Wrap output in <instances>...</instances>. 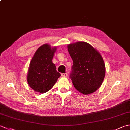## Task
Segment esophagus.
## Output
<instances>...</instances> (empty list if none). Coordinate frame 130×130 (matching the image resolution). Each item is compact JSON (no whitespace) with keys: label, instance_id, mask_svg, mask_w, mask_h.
Masks as SVG:
<instances>
[{"label":"esophagus","instance_id":"esophagus-1","mask_svg":"<svg viewBox=\"0 0 130 130\" xmlns=\"http://www.w3.org/2000/svg\"><path fill=\"white\" fill-rule=\"evenodd\" d=\"M67 76H68L67 73H62V74H61V76H62V77H67Z\"/></svg>","mask_w":130,"mask_h":130}]
</instances>
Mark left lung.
Here are the masks:
<instances>
[{
	"label": "left lung",
	"mask_w": 130,
	"mask_h": 130,
	"mask_svg": "<svg viewBox=\"0 0 130 130\" xmlns=\"http://www.w3.org/2000/svg\"><path fill=\"white\" fill-rule=\"evenodd\" d=\"M68 50L73 61L70 78L74 87L84 95L95 92L103 82L106 67L99 52L90 44H69Z\"/></svg>",
	"instance_id": "1"
}]
</instances>
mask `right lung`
Returning a JSON list of instances; mask_svg holds the SVG:
<instances>
[{
  "mask_svg": "<svg viewBox=\"0 0 130 130\" xmlns=\"http://www.w3.org/2000/svg\"><path fill=\"white\" fill-rule=\"evenodd\" d=\"M56 51V47L51 48L48 44H45L37 50L32 57L27 79L30 87L36 92L40 93L48 92L61 76L52 63Z\"/></svg>",
  "mask_w": 130,
  "mask_h": 130,
  "instance_id": "right-lung-1",
  "label": "right lung"
}]
</instances>
